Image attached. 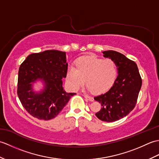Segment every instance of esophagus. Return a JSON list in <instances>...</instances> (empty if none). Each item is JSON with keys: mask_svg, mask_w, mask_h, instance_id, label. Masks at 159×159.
I'll return each instance as SVG.
<instances>
[{"mask_svg": "<svg viewBox=\"0 0 159 159\" xmlns=\"http://www.w3.org/2000/svg\"><path fill=\"white\" fill-rule=\"evenodd\" d=\"M84 97H85L87 100H88L89 101H91V102H93V98L92 97L89 96L87 95H85V96H84Z\"/></svg>", "mask_w": 159, "mask_h": 159, "instance_id": "1", "label": "esophagus"}]
</instances>
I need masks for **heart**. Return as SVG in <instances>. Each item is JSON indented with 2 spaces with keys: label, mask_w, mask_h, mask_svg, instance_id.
I'll use <instances>...</instances> for the list:
<instances>
[{
  "label": "heart",
  "mask_w": 159,
  "mask_h": 159,
  "mask_svg": "<svg viewBox=\"0 0 159 159\" xmlns=\"http://www.w3.org/2000/svg\"><path fill=\"white\" fill-rule=\"evenodd\" d=\"M117 67L114 61L93 56L81 57L76 67L70 66L67 70L66 83L71 89L78 90L85 83L87 89L95 93L106 92L116 79Z\"/></svg>",
  "instance_id": "b5f03b06"
}]
</instances>
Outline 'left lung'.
<instances>
[{
    "mask_svg": "<svg viewBox=\"0 0 159 159\" xmlns=\"http://www.w3.org/2000/svg\"><path fill=\"white\" fill-rule=\"evenodd\" d=\"M103 57L116 63L118 75L111 89L94 98L102 108L96 113L99 120L112 122L126 117L135 107L142 80L137 64L123 54L114 50L103 51Z\"/></svg>",
    "mask_w": 159,
    "mask_h": 159,
    "instance_id": "left-lung-1",
    "label": "left lung"
}]
</instances>
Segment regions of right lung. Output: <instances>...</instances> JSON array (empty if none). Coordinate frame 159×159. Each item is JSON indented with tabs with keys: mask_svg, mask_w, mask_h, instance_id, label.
<instances>
[{
	"mask_svg": "<svg viewBox=\"0 0 159 159\" xmlns=\"http://www.w3.org/2000/svg\"><path fill=\"white\" fill-rule=\"evenodd\" d=\"M67 66L66 52L49 50L33 53L20 65L18 96L22 106L32 116L49 120L55 117L75 93L63 89V79ZM40 81L43 89L35 91L34 84Z\"/></svg>",
	"mask_w": 159,
	"mask_h": 159,
	"instance_id": "add662e5",
	"label": "right lung"
}]
</instances>
